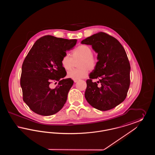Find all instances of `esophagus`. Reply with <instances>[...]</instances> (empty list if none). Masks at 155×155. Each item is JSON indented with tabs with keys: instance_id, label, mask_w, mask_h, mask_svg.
I'll use <instances>...</instances> for the list:
<instances>
[{
	"instance_id": "obj_1",
	"label": "esophagus",
	"mask_w": 155,
	"mask_h": 155,
	"mask_svg": "<svg viewBox=\"0 0 155 155\" xmlns=\"http://www.w3.org/2000/svg\"><path fill=\"white\" fill-rule=\"evenodd\" d=\"M78 81V80H74V82H77Z\"/></svg>"
}]
</instances>
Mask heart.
I'll return each instance as SVG.
<instances>
[{
    "instance_id": "b5f03b06",
    "label": "heart",
    "mask_w": 155,
    "mask_h": 155,
    "mask_svg": "<svg viewBox=\"0 0 155 155\" xmlns=\"http://www.w3.org/2000/svg\"><path fill=\"white\" fill-rule=\"evenodd\" d=\"M72 58L68 54L61 59V64L67 71L70 70L73 65V60L80 59L78 63L79 68L70 70L67 77L73 80H80L85 78L88 74L89 69L93 70L96 66V59L92 54V50L90 46L81 45L77 46L71 53Z\"/></svg>"
}]
</instances>
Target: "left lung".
Listing matches in <instances>:
<instances>
[{
	"label": "left lung",
	"mask_w": 155,
	"mask_h": 155,
	"mask_svg": "<svg viewBox=\"0 0 155 155\" xmlns=\"http://www.w3.org/2000/svg\"><path fill=\"white\" fill-rule=\"evenodd\" d=\"M81 44L91 45L98 60L87 80L85 99L97 110H110L125 100L130 87L131 68L125 50L117 39L102 32L87 38ZM92 79L99 81L94 83Z\"/></svg>",
	"instance_id": "8db88e82"
}]
</instances>
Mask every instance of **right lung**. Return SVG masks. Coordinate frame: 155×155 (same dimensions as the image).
Listing matches in <instances>:
<instances>
[{
  "label": "right lung",
  "mask_w": 155,
  "mask_h": 155,
  "mask_svg": "<svg viewBox=\"0 0 155 155\" xmlns=\"http://www.w3.org/2000/svg\"><path fill=\"white\" fill-rule=\"evenodd\" d=\"M77 41L51 35L41 37L24 59L20 78L23 101L38 114L53 115L66 102L74 81L71 78L61 80L67 74L61 59ZM55 81H59L58 85L52 89L50 84Z\"/></svg>",
  "instance_id": "right-lung-1"
}]
</instances>
